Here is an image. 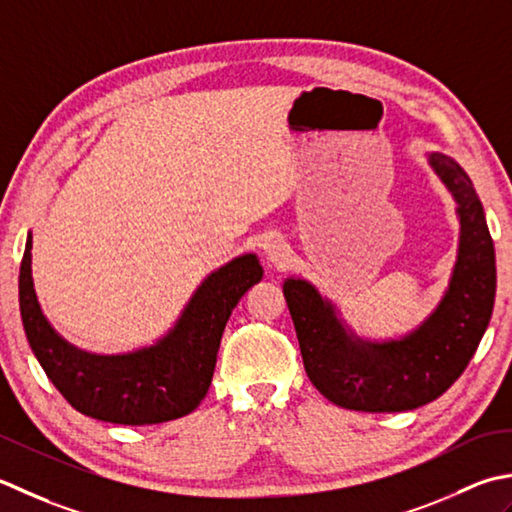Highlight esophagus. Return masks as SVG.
<instances>
[{
    "label": "esophagus",
    "mask_w": 512,
    "mask_h": 512,
    "mask_svg": "<svg viewBox=\"0 0 512 512\" xmlns=\"http://www.w3.org/2000/svg\"><path fill=\"white\" fill-rule=\"evenodd\" d=\"M265 256L267 263L274 267H285L289 263L291 249L289 245L283 241V238H271V241L265 245Z\"/></svg>",
    "instance_id": "34e87169"
}]
</instances>
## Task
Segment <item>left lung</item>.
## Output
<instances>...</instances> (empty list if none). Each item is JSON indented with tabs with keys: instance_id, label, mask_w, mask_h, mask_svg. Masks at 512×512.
Wrapping results in <instances>:
<instances>
[{
	"instance_id": "obj_1",
	"label": "left lung",
	"mask_w": 512,
	"mask_h": 512,
	"mask_svg": "<svg viewBox=\"0 0 512 512\" xmlns=\"http://www.w3.org/2000/svg\"><path fill=\"white\" fill-rule=\"evenodd\" d=\"M426 161L457 205L460 241L448 287L420 325L398 338H364L309 280L283 283L309 380L342 409L398 413L437 400L471 362L493 316L495 247L482 201L451 156L426 152Z\"/></svg>"
}]
</instances>
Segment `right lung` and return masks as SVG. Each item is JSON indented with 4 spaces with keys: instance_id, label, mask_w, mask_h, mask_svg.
I'll return each mask as SVG.
<instances>
[{
    "instance_id": "obj_1",
    "label": "right lung",
    "mask_w": 512,
    "mask_h": 512,
    "mask_svg": "<svg viewBox=\"0 0 512 512\" xmlns=\"http://www.w3.org/2000/svg\"><path fill=\"white\" fill-rule=\"evenodd\" d=\"M30 249L28 232L19 267V311L30 349L79 413L125 426L170 422L201 404L232 309L263 278L256 254L236 256L203 278L159 340L125 353H92L50 325L35 291Z\"/></svg>"
}]
</instances>
